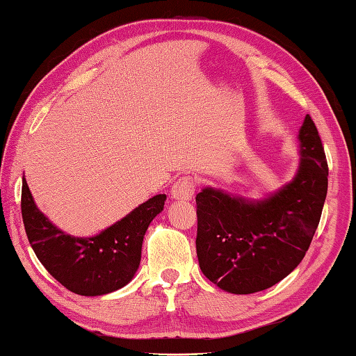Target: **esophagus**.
<instances>
[{
  "label": "esophagus",
  "mask_w": 356,
  "mask_h": 356,
  "mask_svg": "<svg viewBox=\"0 0 356 356\" xmlns=\"http://www.w3.org/2000/svg\"><path fill=\"white\" fill-rule=\"evenodd\" d=\"M195 184L196 183L192 177L179 178L175 181V183H173L170 195L173 199H175V201H181V202L190 201L195 193Z\"/></svg>",
  "instance_id": "1"
}]
</instances>
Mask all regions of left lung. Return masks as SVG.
I'll return each instance as SVG.
<instances>
[{
    "mask_svg": "<svg viewBox=\"0 0 356 356\" xmlns=\"http://www.w3.org/2000/svg\"><path fill=\"white\" fill-rule=\"evenodd\" d=\"M294 178L263 199L205 187L196 195V254L219 289L250 294L270 289L305 257L327 193V163L309 115L299 129Z\"/></svg>",
    "mask_w": 356,
    "mask_h": 356,
    "instance_id": "left-lung-1",
    "label": "left lung"
}]
</instances>
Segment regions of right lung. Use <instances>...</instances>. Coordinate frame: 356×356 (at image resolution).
I'll list each match as a JSON object with an SVG mask.
<instances>
[{
    "mask_svg": "<svg viewBox=\"0 0 356 356\" xmlns=\"http://www.w3.org/2000/svg\"><path fill=\"white\" fill-rule=\"evenodd\" d=\"M164 201L166 195H155L97 236L74 237L48 220L22 178V220L34 254L54 280L81 296L116 291L133 280L145 232L163 211Z\"/></svg>",
    "mask_w": 356,
    "mask_h": 356,
    "instance_id": "1",
    "label": "right lung"
}]
</instances>
